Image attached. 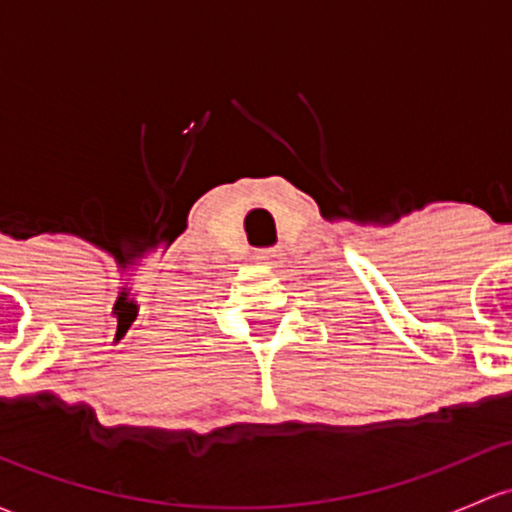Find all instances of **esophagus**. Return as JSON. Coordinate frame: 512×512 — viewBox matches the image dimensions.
I'll return each instance as SVG.
<instances>
[{
	"mask_svg": "<svg viewBox=\"0 0 512 512\" xmlns=\"http://www.w3.org/2000/svg\"><path fill=\"white\" fill-rule=\"evenodd\" d=\"M252 260L260 262V265H270V267H282L284 262V252L279 247H265V250H255Z\"/></svg>",
	"mask_w": 512,
	"mask_h": 512,
	"instance_id": "34e87169",
	"label": "esophagus"
}]
</instances>
